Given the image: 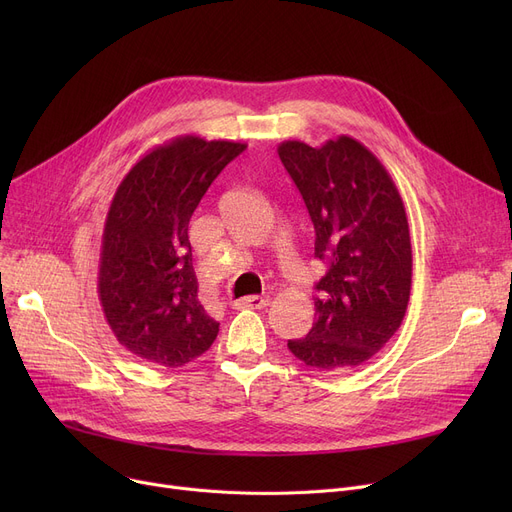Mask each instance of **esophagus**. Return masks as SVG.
<instances>
[{"instance_id": "esophagus-1", "label": "esophagus", "mask_w": 512, "mask_h": 512, "mask_svg": "<svg viewBox=\"0 0 512 512\" xmlns=\"http://www.w3.org/2000/svg\"><path fill=\"white\" fill-rule=\"evenodd\" d=\"M232 305L236 309H245V307H249V309H263V307L270 305V297H245V299L234 301Z\"/></svg>"}]
</instances>
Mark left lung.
<instances>
[{
	"label": "left lung",
	"mask_w": 512,
	"mask_h": 512,
	"mask_svg": "<svg viewBox=\"0 0 512 512\" xmlns=\"http://www.w3.org/2000/svg\"><path fill=\"white\" fill-rule=\"evenodd\" d=\"M278 155L315 228V257L328 265L315 288V324L290 353L319 371L369 361L396 334L411 297L413 251L405 203L353 137L311 147L284 141Z\"/></svg>",
	"instance_id": "1"
}]
</instances>
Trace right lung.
<instances>
[{
	"label": "right lung",
	"instance_id": "add662e5",
	"mask_svg": "<svg viewBox=\"0 0 512 512\" xmlns=\"http://www.w3.org/2000/svg\"><path fill=\"white\" fill-rule=\"evenodd\" d=\"M245 149L184 134L145 153L118 184L105 215L97 290L107 326L134 357L174 369L218 336L220 324L197 297L188 222Z\"/></svg>",
	"mask_w": 512,
	"mask_h": 512
}]
</instances>
